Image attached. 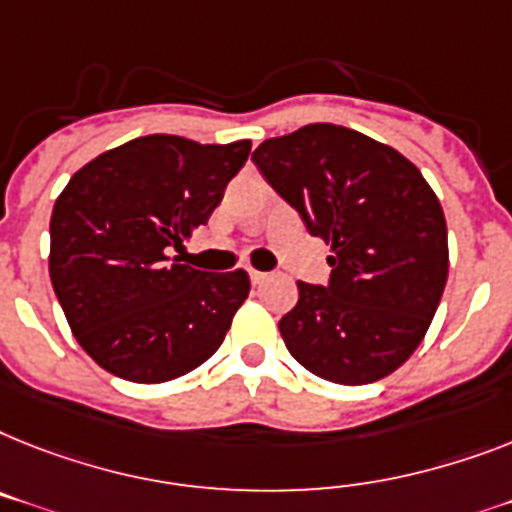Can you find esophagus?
Listing matches in <instances>:
<instances>
[{
    "instance_id": "esophagus-1",
    "label": "esophagus",
    "mask_w": 512,
    "mask_h": 512,
    "mask_svg": "<svg viewBox=\"0 0 512 512\" xmlns=\"http://www.w3.org/2000/svg\"><path fill=\"white\" fill-rule=\"evenodd\" d=\"M248 277H251L253 285H261V282H264L266 277H269V274H266V272H256V269H248Z\"/></svg>"
}]
</instances>
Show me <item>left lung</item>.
I'll return each mask as SVG.
<instances>
[{
  "mask_svg": "<svg viewBox=\"0 0 512 512\" xmlns=\"http://www.w3.org/2000/svg\"><path fill=\"white\" fill-rule=\"evenodd\" d=\"M266 183L332 246L327 285L298 282L280 319L295 361L337 384H369L411 358L447 282L439 198L400 151L316 122L253 151Z\"/></svg>",
  "mask_w": 512,
  "mask_h": 512,
  "instance_id": "obj_1",
  "label": "left lung"
}]
</instances>
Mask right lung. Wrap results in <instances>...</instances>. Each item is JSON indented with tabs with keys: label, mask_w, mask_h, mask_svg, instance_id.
Listing matches in <instances>:
<instances>
[{
	"label": "right lung",
	"mask_w": 512,
	"mask_h": 512,
	"mask_svg": "<svg viewBox=\"0 0 512 512\" xmlns=\"http://www.w3.org/2000/svg\"><path fill=\"white\" fill-rule=\"evenodd\" d=\"M251 154V141L143 135L70 177L49 222V277L75 340L101 369L159 384L211 358L243 306V269L180 264Z\"/></svg>",
	"instance_id": "1"
}]
</instances>
